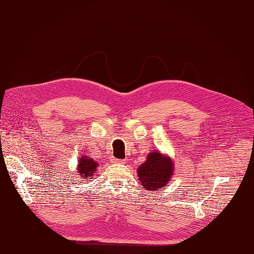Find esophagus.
<instances>
[{
  "instance_id": "obj_1",
  "label": "esophagus",
  "mask_w": 254,
  "mask_h": 254,
  "mask_svg": "<svg viewBox=\"0 0 254 254\" xmlns=\"http://www.w3.org/2000/svg\"><path fill=\"white\" fill-rule=\"evenodd\" d=\"M113 163H117V164H124L125 163V160H120V159H113L112 160Z\"/></svg>"
}]
</instances>
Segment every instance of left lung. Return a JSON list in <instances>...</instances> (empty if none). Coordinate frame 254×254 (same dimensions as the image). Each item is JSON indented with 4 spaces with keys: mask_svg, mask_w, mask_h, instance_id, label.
I'll use <instances>...</instances> for the list:
<instances>
[{
    "mask_svg": "<svg viewBox=\"0 0 254 254\" xmlns=\"http://www.w3.org/2000/svg\"><path fill=\"white\" fill-rule=\"evenodd\" d=\"M174 171L172 159L160 151L150 152L145 162L137 168L142 187L148 190L164 188L171 180Z\"/></svg>",
    "mask_w": 254,
    "mask_h": 254,
    "instance_id": "left-lung-1",
    "label": "left lung"
}]
</instances>
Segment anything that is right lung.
<instances>
[{"label":"right lung","instance_id":"1","mask_svg":"<svg viewBox=\"0 0 254 254\" xmlns=\"http://www.w3.org/2000/svg\"><path fill=\"white\" fill-rule=\"evenodd\" d=\"M98 163L87 156H82L78 160V166H77V173L81 177V179H92L93 175L97 171ZM94 179V178H93Z\"/></svg>","mask_w":254,"mask_h":254}]
</instances>
